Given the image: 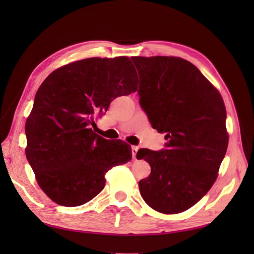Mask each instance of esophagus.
<instances>
[{
	"label": "esophagus",
	"mask_w": 254,
	"mask_h": 254,
	"mask_svg": "<svg viewBox=\"0 0 254 254\" xmlns=\"http://www.w3.org/2000/svg\"><path fill=\"white\" fill-rule=\"evenodd\" d=\"M137 150H139V147H137V146H131V151H132V157H133V159H135Z\"/></svg>",
	"instance_id": "esophagus-1"
}]
</instances>
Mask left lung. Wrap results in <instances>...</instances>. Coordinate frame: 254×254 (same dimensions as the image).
<instances>
[{
    "label": "left lung",
    "instance_id": "left-lung-1",
    "mask_svg": "<svg viewBox=\"0 0 254 254\" xmlns=\"http://www.w3.org/2000/svg\"><path fill=\"white\" fill-rule=\"evenodd\" d=\"M140 76V105L166 133V149H140L150 175L139 182L153 210L177 214L196 204L217 178L228 147L226 107L217 89L179 57H131Z\"/></svg>",
    "mask_w": 254,
    "mask_h": 254
}]
</instances>
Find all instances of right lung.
I'll return each mask as SVG.
<instances>
[{
	"mask_svg": "<svg viewBox=\"0 0 254 254\" xmlns=\"http://www.w3.org/2000/svg\"><path fill=\"white\" fill-rule=\"evenodd\" d=\"M126 56L88 58L61 66L38 89L27 118L26 158L41 190L64 206L87 203L103 190L105 175L131 160V148L93 132L96 115L137 89Z\"/></svg>",
	"mask_w": 254,
	"mask_h": 254,
	"instance_id": "1",
	"label": "right lung"
}]
</instances>
